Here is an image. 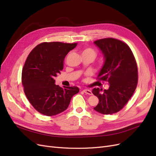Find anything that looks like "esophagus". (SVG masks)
<instances>
[{"label": "esophagus", "instance_id": "esophagus-1", "mask_svg": "<svg viewBox=\"0 0 156 156\" xmlns=\"http://www.w3.org/2000/svg\"><path fill=\"white\" fill-rule=\"evenodd\" d=\"M84 93L87 94H88V95H92V91L90 90H88V89H84L83 90Z\"/></svg>", "mask_w": 156, "mask_h": 156}]
</instances>
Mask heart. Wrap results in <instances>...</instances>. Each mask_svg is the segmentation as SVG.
<instances>
[{
  "label": "heart",
  "mask_w": 156,
  "mask_h": 156,
  "mask_svg": "<svg viewBox=\"0 0 156 156\" xmlns=\"http://www.w3.org/2000/svg\"><path fill=\"white\" fill-rule=\"evenodd\" d=\"M84 54H90V55H92L94 56H96L95 52H94V51L93 49H90V48L84 49L82 52V55H84Z\"/></svg>",
  "instance_id": "b5f03b06"
}]
</instances>
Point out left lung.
Listing matches in <instances>:
<instances>
[{"mask_svg":"<svg viewBox=\"0 0 156 156\" xmlns=\"http://www.w3.org/2000/svg\"><path fill=\"white\" fill-rule=\"evenodd\" d=\"M101 52L104 64L98 78L107 81V90H92L99 103L94 109L103 115H111L120 111L133 95L138 81L137 66L133 53L124 42L104 38L94 42Z\"/></svg>","mask_w":156,"mask_h":156,"instance_id":"8db88e82","label":"left lung"}]
</instances>
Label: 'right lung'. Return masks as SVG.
Returning a JSON list of instances; mask_svg holds the SVG:
<instances>
[{
	"label": "right lung",
	"mask_w": 156,
	"mask_h": 156,
	"mask_svg": "<svg viewBox=\"0 0 156 156\" xmlns=\"http://www.w3.org/2000/svg\"><path fill=\"white\" fill-rule=\"evenodd\" d=\"M77 44L44 42L32 49L22 70L25 95L35 109L54 116L67 109L71 99L79 92L77 87L56 85L55 77L64 68V60Z\"/></svg>",
	"instance_id": "1"
}]
</instances>
